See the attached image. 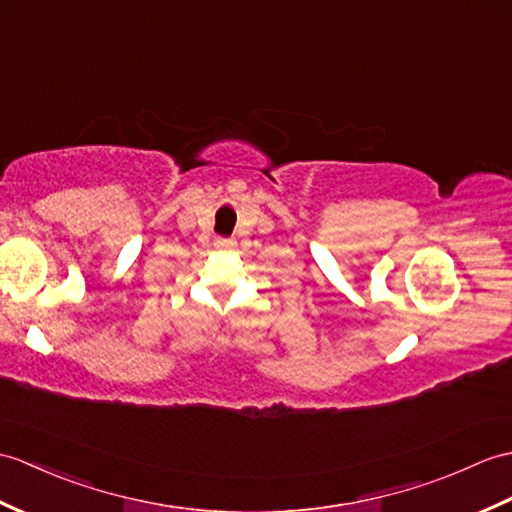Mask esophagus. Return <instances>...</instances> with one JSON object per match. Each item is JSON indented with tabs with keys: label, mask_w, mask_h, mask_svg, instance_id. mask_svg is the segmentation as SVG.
<instances>
[{
	"label": "esophagus",
	"mask_w": 512,
	"mask_h": 512,
	"mask_svg": "<svg viewBox=\"0 0 512 512\" xmlns=\"http://www.w3.org/2000/svg\"><path fill=\"white\" fill-rule=\"evenodd\" d=\"M218 248V251H231V248L235 246V242L233 240H227V237H218L216 240V244H213Z\"/></svg>",
	"instance_id": "1"
}]
</instances>
